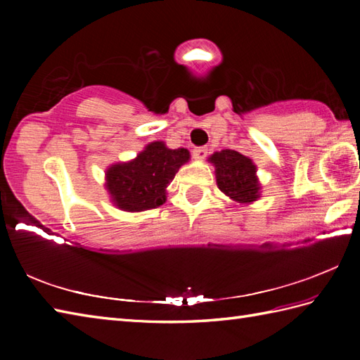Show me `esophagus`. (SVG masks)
<instances>
[{"label": "esophagus", "mask_w": 360, "mask_h": 360, "mask_svg": "<svg viewBox=\"0 0 360 360\" xmlns=\"http://www.w3.org/2000/svg\"><path fill=\"white\" fill-rule=\"evenodd\" d=\"M205 156H207V148L205 147H200V148L193 150V158L196 160H202V159H205Z\"/></svg>", "instance_id": "1"}]
</instances>
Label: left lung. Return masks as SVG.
Instances as JSON below:
<instances>
[{
    "mask_svg": "<svg viewBox=\"0 0 360 360\" xmlns=\"http://www.w3.org/2000/svg\"><path fill=\"white\" fill-rule=\"evenodd\" d=\"M215 167L217 186L233 204L249 205L262 198L257 165L250 158L235 150L215 151L207 159Z\"/></svg>",
    "mask_w": 360,
    "mask_h": 360,
    "instance_id": "8db88e82",
    "label": "left lung"
}]
</instances>
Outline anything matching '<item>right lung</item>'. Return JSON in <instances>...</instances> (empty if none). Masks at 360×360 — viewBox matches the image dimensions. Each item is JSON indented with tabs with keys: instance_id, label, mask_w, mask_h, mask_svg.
Returning <instances> with one entry per match:
<instances>
[{
	"instance_id": "obj_1",
	"label": "right lung",
	"mask_w": 360,
	"mask_h": 360,
	"mask_svg": "<svg viewBox=\"0 0 360 360\" xmlns=\"http://www.w3.org/2000/svg\"><path fill=\"white\" fill-rule=\"evenodd\" d=\"M190 160L187 148H168L155 141L134 159L106 168L105 188L111 202L124 212L156 209L167 201V187L179 168Z\"/></svg>"
}]
</instances>
